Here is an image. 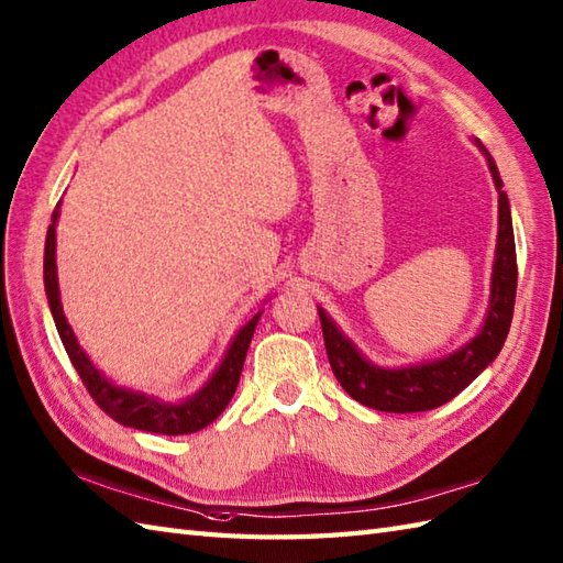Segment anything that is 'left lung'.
Instances as JSON below:
<instances>
[{"mask_svg":"<svg viewBox=\"0 0 563 563\" xmlns=\"http://www.w3.org/2000/svg\"><path fill=\"white\" fill-rule=\"evenodd\" d=\"M473 143L485 155L494 187L499 191V232H496L492 266V295L485 323H482L477 335L437 360L405 364V367H378L362 355L323 307H319L325 355H329L338 384L347 390V396L367 405V408L382 412H424L439 408V405L459 396L489 367L501 352L508 329H511L518 285L511 206H508L506 191H501L504 181L489 151L482 146L479 139H473Z\"/></svg>","mask_w":563,"mask_h":563,"instance_id":"left-lung-1","label":"left lung"}]
</instances>
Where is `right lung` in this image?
Here are the masks:
<instances>
[{"mask_svg":"<svg viewBox=\"0 0 563 563\" xmlns=\"http://www.w3.org/2000/svg\"><path fill=\"white\" fill-rule=\"evenodd\" d=\"M57 220H59V203L55 208V213H52V222L45 238V264H43L45 295H47L52 319H55L57 333L62 338V345L67 350L74 369L86 384L90 398H93L114 422H120L124 427H134L141 431H153V434H167V437L194 434V431L211 424L216 417L228 408L234 390H238L240 374L246 360V350H250L254 329L264 311L254 313V317L246 321L238 333H234L230 347L225 350V357H222L218 364V369L199 390H196L194 396L169 402V400H161L155 396L143 394V390L117 386L96 367L93 362H90L86 350L78 345L67 317H64L59 283H57Z\"/></svg>","mask_w":563,"mask_h":563,"instance_id":"right-lung-1","label":"right lung"}]
</instances>
